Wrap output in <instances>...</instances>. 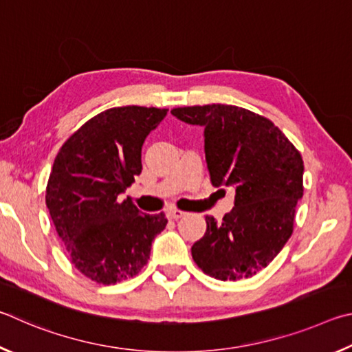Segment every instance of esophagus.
Returning <instances> with one entry per match:
<instances>
[{
  "mask_svg": "<svg viewBox=\"0 0 352 352\" xmlns=\"http://www.w3.org/2000/svg\"><path fill=\"white\" fill-rule=\"evenodd\" d=\"M166 217H168V219H179L182 217H186V213L181 210H176V208H171V210L166 212Z\"/></svg>",
  "mask_w": 352,
  "mask_h": 352,
  "instance_id": "1",
  "label": "esophagus"
}]
</instances>
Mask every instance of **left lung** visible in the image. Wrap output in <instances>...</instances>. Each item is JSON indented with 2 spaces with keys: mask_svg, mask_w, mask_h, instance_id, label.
I'll return each instance as SVG.
<instances>
[{
  "mask_svg": "<svg viewBox=\"0 0 352 352\" xmlns=\"http://www.w3.org/2000/svg\"><path fill=\"white\" fill-rule=\"evenodd\" d=\"M188 125L204 128V151L213 187H233L235 207L192 248L202 272L236 281L260 272L292 235L303 198V159L266 117L232 104L171 109Z\"/></svg>",
  "mask_w": 352,
  "mask_h": 352,
  "instance_id": "left-lung-1",
  "label": "left lung"
}]
</instances>
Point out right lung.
Instances as JSON below:
<instances>
[{
    "instance_id": "add662e5",
    "label": "right lung",
    "mask_w": 352,
    "mask_h": 352,
    "mask_svg": "<svg viewBox=\"0 0 352 352\" xmlns=\"http://www.w3.org/2000/svg\"><path fill=\"white\" fill-rule=\"evenodd\" d=\"M168 109L122 107L88 120L61 146L46 188V206L74 266L102 285L138 275L164 213L146 214L119 195L142 171V145Z\"/></svg>"
}]
</instances>
